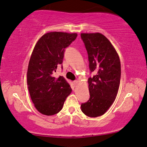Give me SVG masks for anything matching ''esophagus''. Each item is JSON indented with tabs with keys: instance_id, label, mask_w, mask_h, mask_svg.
I'll return each mask as SVG.
<instances>
[{
	"instance_id": "esophagus-1",
	"label": "esophagus",
	"mask_w": 147,
	"mask_h": 147,
	"mask_svg": "<svg viewBox=\"0 0 147 147\" xmlns=\"http://www.w3.org/2000/svg\"><path fill=\"white\" fill-rule=\"evenodd\" d=\"M73 83H74V86H77L78 85V81L77 80H74V82H73Z\"/></svg>"
}]
</instances>
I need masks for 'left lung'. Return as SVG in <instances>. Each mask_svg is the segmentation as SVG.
Returning <instances> with one entry per match:
<instances>
[{
    "mask_svg": "<svg viewBox=\"0 0 147 147\" xmlns=\"http://www.w3.org/2000/svg\"><path fill=\"white\" fill-rule=\"evenodd\" d=\"M80 36L88 52L90 73H95L88 80L90 97L81 104V109L86 116L95 118L104 115L116 99L120 82V61L103 34L82 33Z\"/></svg>",
    "mask_w": 147,
    "mask_h": 147,
    "instance_id": "left-lung-1",
    "label": "left lung"
}]
</instances>
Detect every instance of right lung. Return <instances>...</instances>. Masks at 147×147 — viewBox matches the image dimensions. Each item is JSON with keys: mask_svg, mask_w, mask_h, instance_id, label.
<instances>
[{"mask_svg": "<svg viewBox=\"0 0 147 147\" xmlns=\"http://www.w3.org/2000/svg\"><path fill=\"white\" fill-rule=\"evenodd\" d=\"M76 37V33L50 32L44 34L34 46L28 66L27 86L34 107L43 115L59 113L72 92L62 76L55 78L53 74L62 65L65 48Z\"/></svg>", "mask_w": 147, "mask_h": 147, "instance_id": "add662e5", "label": "right lung"}]
</instances>
